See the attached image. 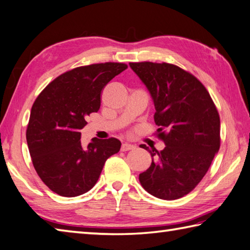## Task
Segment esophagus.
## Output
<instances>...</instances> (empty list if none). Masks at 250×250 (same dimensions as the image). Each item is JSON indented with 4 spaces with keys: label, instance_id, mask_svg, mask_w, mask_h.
I'll return each mask as SVG.
<instances>
[{
    "label": "esophagus",
    "instance_id": "obj_1",
    "mask_svg": "<svg viewBox=\"0 0 250 250\" xmlns=\"http://www.w3.org/2000/svg\"><path fill=\"white\" fill-rule=\"evenodd\" d=\"M135 147L136 146L134 145H130V144H128V142H124V144L122 145V146H121V150L125 152V151H129V150L135 149Z\"/></svg>",
    "mask_w": 250,
    "mask_h": 250
}]
</instances>
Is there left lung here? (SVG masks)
I'll return each mask as SVG.
<instances>
[{
	"instance_id": "obj_1",
	"label": "left lung",
	"mask_w": 250,
	"mask_h": 250,
	"mask_svg": "<svg viewBox=\"0 0 250 250\" xmlns=\"http://www.w3.org/2000/svg\"><path fill=\"white\" fill-rule=\"evenodd\" d=\"M129 65L150 91L157 136L166 146L160 152L140 146L150 152L152 163L139 181L151 195L177 200L201 182L219 151L218 110L205 86L188 71L166 62Z\"/></svg>"
}]
</instances>
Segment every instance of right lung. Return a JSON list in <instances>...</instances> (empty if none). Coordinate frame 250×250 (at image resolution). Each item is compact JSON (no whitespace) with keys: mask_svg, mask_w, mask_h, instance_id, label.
<instances>
[{"mask_svg":"<svg viewBox=\"0 0 250 250\" xmlns=\"http://www.w3.org/2000/svg\"><path fill=\"white\" fill-rule=\"evenodd\" d=\"M126 69L121 62L75 68L56 78L35 99L27 144L35 170L53 192L65 197L88 192L105 161L120 151L116 138H93L84 146L80 130L87 124L86 116L99 110L104 86Z\"/></svg>","mask_w":250,"mask_h":250,"instance_id":"obj_1","label":"right lung"}]
</instances>
